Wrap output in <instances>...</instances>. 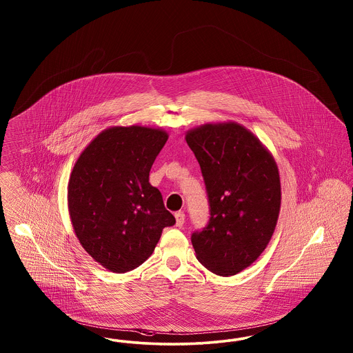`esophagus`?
<instances>
[{"label":"esophagus","mask_w":353,"mask_h":353,"mask_svg":"<svg viewBox=\"0 0 353 353\" xmlns=\"http://www.w3.org/2000/svg\"><path fill=\"white\" fill-rule=\"evenodd\" d=\"M174 218H176V226L181 227L185 223V214H183V212H176Z\"/></svg>","instance_id":"esophagus-1"}]
</instances>
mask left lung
Instances as JSON below:
<instances>
[{
	"label": "left lung",
	"instance_id": "left-lung-1",
	"mask_svg": "<svg viewBox=\"0 0 353 353\" xmlns=\"http://www.w3.org/2000/svg\"><path fill=\"white\" fill-rule=\"evenodd\" d=\"M185 141L197 157L210 202L209 225L192 235L198 261L234 276L264 252L279 221L281 183L268 148L236 122L205 123Z\"/></svg>",
	"mask_w": 353,
	"mask_h": 353
}]
</instances>
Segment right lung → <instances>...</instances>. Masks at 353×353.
<instances>
[{"instance_id":"right-lung-1","label":"right lung","mask_w":353,"mask_h":353,"mask_svg":"<svg viewBox=\"0 0 353 353\" xmlns=\"http://www.w3.org/2000/svg\"><path fill=\"white\" fill-rule=\"evenodd\" d=\"M168 141L163 128L113 126L80 154L68 181V212L85 251L103 268L125 273L155 250L164 227L176 223L150 170Z\"/></svg>"}]
</instances>
